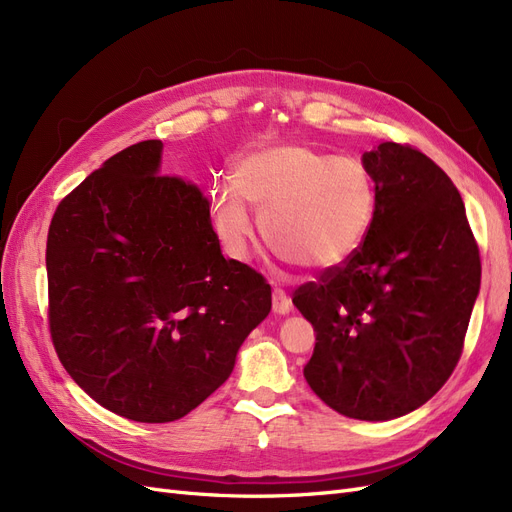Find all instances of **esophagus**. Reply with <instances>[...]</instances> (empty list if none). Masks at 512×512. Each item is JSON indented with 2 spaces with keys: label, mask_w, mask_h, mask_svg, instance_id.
I'll use <instances>...</instances> for the list:
<instances>
[{
  "label": "esophagus",
  "mask_w": 512,
  "mask_h": 512,
  "mask_svg": "<svg viewBox=\"0 0 512 512\" xmlns=\"http://www.w3.org/2000/svg\"><path fill=\"white\" fill-rule=\"evenodd\" d=\"M290 309H292V303L288 299V294L282 288H273V312L286 316L290 314Z\"/></svg>",
  "instance_id": "1"
}]
</instances>
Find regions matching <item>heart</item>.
Masks as SVG:
<instances>
[{"label":"heart","mask_w":512,"mask_h":512,"mask_svg":"<svg viewBox=\"0 0 512 512\" xmlns=\"http://www.w3.org/2000/svg\"><path fill=\"white\" fill-rule=\"evenodd\" d=\"M376 198L374 177L361 162L277 143L243 153L232 179L211 185V213L232 256L243 258L254 237L252 205L277 256L303 271H324L359 250Z\"/></svg>","instance_id":"1"}]
</instances>
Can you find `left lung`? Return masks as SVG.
I'll list each match as a JSON object with an SVG mask.
<instances>
[{
	"instance_id": "obj_1",
	"label": "left lung",
	"mask_w": 512,
	"mask_h": 512,
	"mask_svg": "<svg viewBox=\"0 0 512 512\" xmlns=\"http://www.w3.org/2000/svg\"><path fill=\"white\" fill-rule=\"evenodd\" d=\"M376 183L367 237L342 265L292 294L316 348L303 376L335 412L391 421L451 378L480 288V256L461 194L410 145L363 153Z\"/></svg>"
}]
</instances>
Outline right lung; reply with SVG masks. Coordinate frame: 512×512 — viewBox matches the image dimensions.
I'll use <instances>...</instances> for the list:
<instances>
[{
  "label": "right lung",
  "mask_w": 512,
  "mask_h": 512,
  "mask_svg": "<svg viewBox=\"0 0 512 512\" xmlns=\"http://www.w3.org/2000/svg\"><path fill=\"white\" fill-rule=\"evenodd\" d=\"M160 160L162 141L115 153L61 200L46 239L59 361L136 423L203 404L271 312L265 277L222 256L209 200Z\"/></svg>",
  "instance_id": "obj_1"
}]
</instances>
